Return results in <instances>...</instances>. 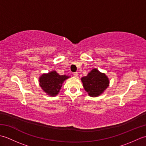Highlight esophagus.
<instances>
[{"label":"esophagus","mask_w":146,"mask_h":146,"mask_svg":"<svg viewBox=\"0 0 146 146\" xmlns=\"http://www.w3.org/2000/svg\"><path fill=\"white\" fill-rule=\"evenodd\" d=\"M73 75H74V76L76 77V78H77V77L78 76V72H74V73H73Z\"/></svg>","instance_id":"obj_1"}]
</instances>
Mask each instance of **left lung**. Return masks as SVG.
I'll use <instances>...</instances> for the list:
<instances>
[{"label":"left lung","instance_id":"8db88e82","mask_svg":"<svg viewBox=\"0 0 146 146\" xmlns=\"http://www.w3.org/2000/svg\"><path fill=\"white\" fill-rule=\"evenodd\" d=\"M82 81L83 87L91 97L100 95L109 85L107 76L97 69H93L87 76L82 78Z\"/></svg>","mask_w":146,"mask_h":146}]
</instances>
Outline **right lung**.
<instances>
[{
    "label": "right lung",
    "instance_id": "obj_1",
    "mask_svg": "<svg viewBox=\"0 0 146 146\" xmlns=\"http://www.w3.org/2000/svg\"><path fill=\"white\" fill-rule=\"evenodd\" d=\"M69 78L66 75H60L55 71L44 74L39 78V85L44 92L51 96L57 95L65 80Z\"/></svg>",
    "mask_w": 146,
    "mask_h": 146
}]
</instances>
